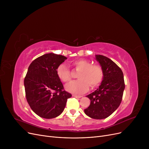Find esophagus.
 <instances>
[{
	"instance_id": "esophagus-1",
	"label": "esophagus",
	"mask_w": 149,
	"mask_h": 149,
	"mask_svg": "<svg viewBox=\"0 0 149 149\" xmlns=\"http://www.w3.org/2000/svg\"><path fill=\"white\" fill-rule=\"evenodd\" d=\"M73 97H76V98H81L82 96H77V95H74V94H73Z\"/></svg>"
}]
</instances>
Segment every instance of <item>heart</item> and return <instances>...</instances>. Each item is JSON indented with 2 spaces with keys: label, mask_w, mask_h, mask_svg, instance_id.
I'll return each mask as SVG.
<instances>
[{
  "label": "heart",
  "mask_w": 149,
  "mask_h": 149,
  "mask_svg": "<svg viewBox=\"0 0 149 149\" xmlns=\"http://www.w3.org/2000/svg\"><path fill=\"white\" fill-rule=\"evenodd\" d=\"M72 65L76 70H79L77 74L79 79L66 85V89L68 92L76 94H83L88 91L89 85L91 88H94L102 82L104 73L101 66L92 65L91 61L84 59L75 60ZM56 74L63 82L68 83L71 79L70 71L65 64L58 66Z\"/></svg>",
  "instance_id": "b5f03b06"
}]
</instances>
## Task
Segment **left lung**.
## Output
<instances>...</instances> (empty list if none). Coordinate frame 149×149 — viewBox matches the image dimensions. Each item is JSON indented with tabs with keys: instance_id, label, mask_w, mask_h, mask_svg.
I'll use <instances>...</instances> for the list:
<instances>
[{
	"instance_id": "1",
	"label": "left lung",
	"mask_w": 149,
	"mask_h": 149,
	"mask_svg": "<svg viewBox=\"0 0 149 149\" xmlns=\"http://www.w3.org/2000/svg\"><path fill=\"white\" fill-rule=\"evenodd\" d=\"M96 60L102 68L104 77L99 88L86 96L91 102L84 112L91 118L102 119L111 115L119 106L125 84L123 71L113 61L100 55H96Z\"/></svg>"
}]
</instances>
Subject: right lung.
Here are the masks:
<instances>
[{"label":"right lung","instance_id":"right-lung-1","mask_svg":"<svg viewBox=\"0 0 149 149\" xmlns=\"http://www.w3.org/2000/svg\"><path fill=\"white\" fill-rule=\"evenodd\" d=\"M67 58L50 53L31 63L24 79L26 101L31 109L41 118L52 119L60 116L71 94L63 90L56 74L58 66Z\"/></svg>","mask_w":149,"mask_h":149}]
</instances>
